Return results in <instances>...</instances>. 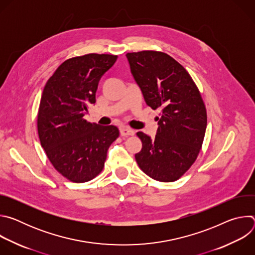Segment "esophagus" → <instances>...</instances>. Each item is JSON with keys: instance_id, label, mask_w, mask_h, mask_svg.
Returning <instances> with one entry per match:
<instances>
[{"instance_id": "1", "label": "esophagus", "mask_w": 255, "mask_h": 255, "mask_svg": "<svg viewBox=\"0 0 255 255\" xmlns=\"http://www.w3.org/2000/svg\"><path fill=\"white\" fill-rule=\"evenodd\" d=\"M120 133L122 136H132L135 134V131L129 127H122L120 129Z\"/></svg>"}]
</instances>
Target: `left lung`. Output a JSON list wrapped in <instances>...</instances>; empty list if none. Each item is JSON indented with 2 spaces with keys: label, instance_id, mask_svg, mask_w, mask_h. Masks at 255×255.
Here are the masks:
<instances>
[{
  "label": "left lung",
  "instance_id": "8db88e82",
  "mask_svg": "<svg viewBox=\"0 0 255 255\" xmlns=\"http://www.w3.org/2000/svg\"><path fill=\"white\" fill-rule=\"evenodd\" d=\"M126 56L145 102L153 110L161 109L154 139L137 132L142 149L135 159L151 178L174 181L201 150L207 127L205 104L189 72L168 54L144 50Z\"/></svg>",
  "mask_w": 255,
  "mask_h": 255
}]
</instances>
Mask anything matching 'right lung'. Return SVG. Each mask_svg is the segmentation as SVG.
<instances>
[{"instance_id": "1", "label": "right lung", "mask_w": 255, "mask_h": 255, "mask_svg": "<svg viewBox=\"0 0 255 255\" xmlns=\"http://www.w3.org/2000/svg\"><path fill=\"white\" fill-rule=\"evenodd\" d=\"M117 58L97 53L69 58L44 87L37 117L41 146L54 168L74 183H86L103 170L107 151L119 137L116 126L84 119L96 103L101 78Z\"/></svg>"}]
</instances>
